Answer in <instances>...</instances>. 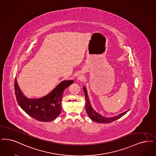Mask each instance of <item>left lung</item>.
I'll list each match as a JSON object with an SVG mask.
<instances>
[{
    "mask_svg": "<svg viewBox=\"0 0 156 156\" xmlns=\"http://www.w3.org/2000/svg\"><path fill=\"white\" fill-rule=\"evenodd\" d=\"M83 92H84L85 96V100H86V105H85L86 111L87 112V115L90 117V119L94 121H95V122H99V123H110V122H113L114 121H115L116 119L121 118L123 115H124L129 110V109L127 111H125V112L121 113L119 115H117L116 116H114V117H104V116L100 115V114H99L98 112H96L94 110L93 107L91 106L90 100L89 99L87 88L83 86Z\"/></svg>",
    "mask_w": 156,
    "mask_h": 156,
    "instance_id": "left-lung-1",
    "label": "left lung"
}]
</instances>
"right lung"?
Returning <instances> with one entry per match:
<instances>
[{
	"label": "right lung",
	"mask_w": 156,
	"mask_h": 156,
	"mask_svg": "<svg viewBox=\"0 0 156 156\" xmlns=\"http://www.w3.org/2000/svg\"><path fill=\"white\" fill-rule=\"evenodd\" d=\"M73 82V80L62 81L44 97L39 99H30L21 92L16 78L14 82L16 97L19 106L30 116L39 121L49 122L60 115L62 112V94L64 90Z\"/></svg>",
	"instance_id": "obj_1"
}]
</instances>
